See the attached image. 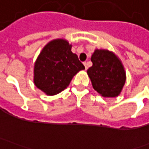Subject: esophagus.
I'll list each match as a JSON object with an SVG mask.
<instances>
[{"instance_id": "obj_1", "label": "esophagus", "mask_w": 149, "mask_h": 149, "mask_svg": "<svg viewBox=\"0 0 149 149\" xmlns=\"http://www.w3.org/2000/svg\"><path fill=\"white\" fill-rule=\"evenodd\" d=\"M84 65L85 67V70H88V64H87V62H84Z\"/></svg>"}]
</instances>
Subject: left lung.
<instances>
[{
    "label": "left lung",
    "mask_w": 149,
    "mask_h": 149,
    "mask_svg": "<svg viewBox=\"0 0 149 149\" xmlns=\"http://www.w3.org/2000/svg\"><path fill=\"white\" fill-rule=\"evenodd\" d=\"M93 65L87 74L93 88L103 97H117L126 80L121 60L108 49H95L91 56Z\"/></svg>",
    "instance_id": "obj_1"
}]
</instances>
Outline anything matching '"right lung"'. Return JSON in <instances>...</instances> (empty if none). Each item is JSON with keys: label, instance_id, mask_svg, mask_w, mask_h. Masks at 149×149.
I'll use <instances>...</instances> for the list:
<instances>
[{"label": "right lung", "instance_id": "add662e5", "mask_svg": "<svg viewBox=\"0 0 149 149\" xmlns=\"http://www.w3.org/2000/svg\"><path fill=\"white\" fill-rule=\"evenodd\" d=\"M72 45L64 39L49 41L39 54L34 66V84L47 95L66 89L78 72L84 70Z\"/></svg>", "mask_w": 149, "mask_h": 149}]
</instances>
